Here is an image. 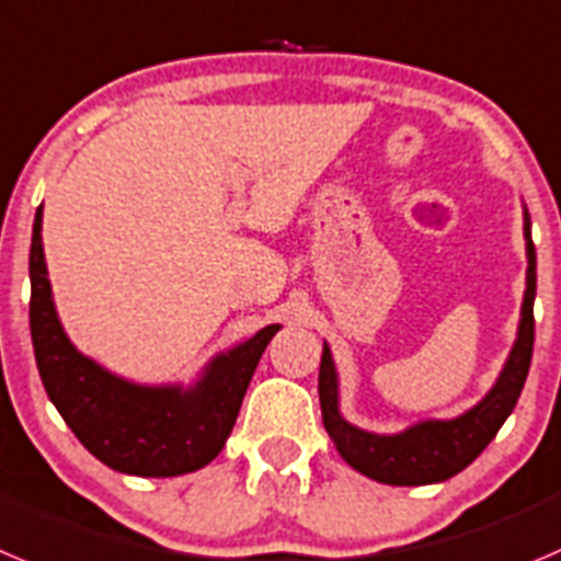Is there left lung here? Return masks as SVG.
Segmentation results:
<instances>
[{
	"label": "left lung",
	"mask_w": 561,
	"mask_h": 561,
	"mask_svg": "<svg viewBox=\"0 0 561 561\" xmlns=\"http://www.w3.org/2000/svg\"><path fill=\"white\" fill-rule=\"evenodd\" d=\"M523 237H526V293L519 307L517 337L494 386L469 411L453 419H422L400 433H375L352 425L341 413V377L330 343L324 341L318 400L321 416L341 458L371 481L388 486H425L458 476L476 461L486 444L497 436L508 413L526 386L534 352V299H537V251L531 240V218L523 206Z\"/></svg>",
	"instance_id": "8db88e82"
}]
</instances>
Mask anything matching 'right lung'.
<instances>
[{"mask_svg": "<svg viewBox=\"0 0 561 561\" xmlns=\"http://www.w3.org/2000/svg\"><path fill=\"white\" fill-rule=\"evenodd\" d=\"M38 206L30 243V335L47 397L85 450L105 467L139 478L195 472L218 458L237 422L254 368L279 324L211 357L190 386L134 382L69 341L55 310Z\"/></svg>", "mask_w": 561, "mask_h": 561, "instance_id": "obj_1", "label": "right lung"}]
</instances>
